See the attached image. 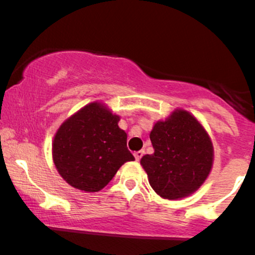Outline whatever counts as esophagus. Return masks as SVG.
<instances>
[{
    "label": "esophagus",
    "mask_w": 255,
    "mask_h": 255,
    "mask_svg": "<svg viewBox=\"0 0 255 255\" xmlns=\"http://www.w3.org/2000/svg\"><path fill=\"white\" fill-rule=\"evenodd\" d=\"M142 156H144V151H136V152H134V157H135L136 160L141 159Z\"/></svg>",
    "instance_id": "esophagus-1"
}]
</instances>
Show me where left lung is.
<instances>
[{"label": "left lung", "instance_id": "1", "mask_svg": "<svg viewBox=\"0 0 255 255\" xmlns=\"http://www.w3.org/2000/svg\"><path fill=\"white\" fill-rule=\"evenodd\" d=\"M150 139L154 152L145 154L140 164L153 191L169 200L197 191L213 163L211 139L198 120L188 111L175 110L153 126Z\"/></svg>", "mask_w": 255, "mask_h": 255}]
</instances>
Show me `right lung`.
<instances>
[{"label": "right lung", "mask_w": 255, "mask_h": 255, "mask_svg": "<svg viewBox=\"0 0 255 255\" xmlns=\"http://www.w3.org/2000/svg\"><path fill=\"white\" fill-rule=\"evenodd\" d=\"M120 116L93 102L61 125L52 142V159L67 183L85 192H99L126 162L134 160Z\"/></svg>", "instance_id": "1"}]
</instances>
